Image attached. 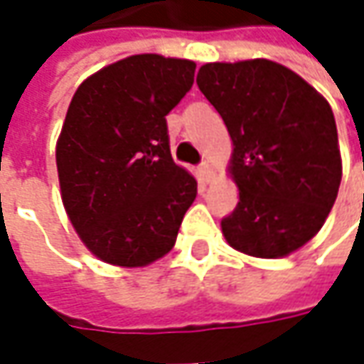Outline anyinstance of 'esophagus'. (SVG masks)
Wrapping results in <instances>:
<instances>
[{"label": "esophagus", "mask_w": 364, "mask_h": 364, "mask_svg": "<svg viewBox=\"0 0 364 364\" xmlns=\"http://www.w3.org/2000/svg\"><path fill=\"white\" fill-rule=\"evenodd\" d=\"M198 176H200V180H203V182H210L213 174H210V166H208L206 161H203V164L198 166Z\"/></svg>", "instance_id": "34e87169"}]
</instances>
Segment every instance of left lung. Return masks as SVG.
I'll use <instances>...</instances> for the list:
<instances>
[{
	"instance_id": "8db88e82",
	"label": "left lung",
	"mask_w": 364,
	"mask_h": 364,
	"mask_svg": "<svg viewBox=\"0 0 364 364\" xmlns=\"http://www.w3.org/2000/svg\"><path fill=\"white\" fill-rule=\"evenodd\" d=\"M196 85L232 139L239 203L220 220L237 251L286 257L306 245L336 200L343 161L332 109L272 60L204 64Z\"/></svg>"
}]
</instances>
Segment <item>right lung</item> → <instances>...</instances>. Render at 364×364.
Here are the masks:
<instances>
[{
  "mask_svg": "<svg viewBox=\"0 0 364 364\" xmlns=\"http://www.w3.org/2000/svg\"><path fill=\"white\" fill-rule=\"evenodd\" d=\"M196 64L137 54L75 92L56 146L63 203L99 259L141 267L176 243L196 180L170 154L166 115L192 89Z\"/></svg>",
  "mask_w": 364,
  "mask_h": 364,
  "instance_id": "1",
  "label": "right lung"
}]
</instances>
